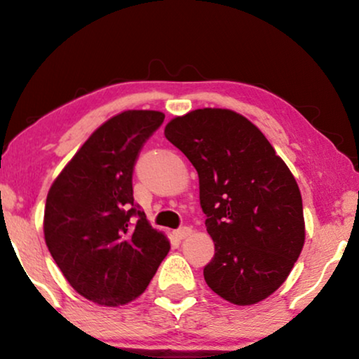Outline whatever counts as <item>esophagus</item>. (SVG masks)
<instances>
[{"label":"esophagus","mask_w":359,"mask_h":359,"mask_svg":"<svg viewBox=\"0 0 359 359\" xmlns=\"http://www.w3.org/2000/svg\"><path fill=\"white\" fill-rule=\"evenodd\" d=\"M191 233V229L190 227H180L177 229V231L174 232V237L177 240H184L185 237H189V235Z\"/></svg>","instance_id":"esophagus-1"}]
</instances>
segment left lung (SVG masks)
I'll return each instance as SVG.
<instances>
[{"instance_id":"obj_1","label":"left lung","mask_w":359,"mask_h":359,"mask_svg":"<svg viewBox=\"0 0 359 359\" xmlns=\"http://www.w3.org/2000/svg\"><path fill=\"white\" fill-rule=\"evenodd\" d=\"M168 140L194 164L214 258L203 274L212 292L240 306L274 293L304 243L302 194L263 132L231 109L175 117Z\"/></svg>"}]
</instances>
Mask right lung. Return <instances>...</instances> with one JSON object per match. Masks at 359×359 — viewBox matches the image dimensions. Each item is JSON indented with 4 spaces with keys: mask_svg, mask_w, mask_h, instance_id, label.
<instances>
[{
    "mask_svg": "<svg viewBox=\"0 0 359 359\" xmlns=\"http://www.w3.org/2000/svg\"><path fill=\"white\" fill-rule=\"evenodd\" d=\"M163 122L159 111L111 117L48 191L46 247L74 290L93 303L119 306L140 297L170 248L132 189L138 154Z\"/></svg>",
    "mask_w": 359,
    "mask_h": 359,
    "instance_id": "obj_1",
    "label": "right lung"
}]
</instances>
